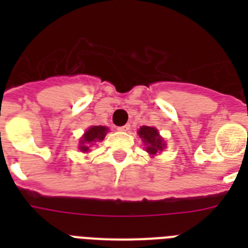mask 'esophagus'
Masks as SVG:
<instances>
[{
	"label": "esophagus",
	"instance_id": "obj_1",
	"mask_svg": "<svg viewBox=\"0 0 248 248\" xmlns=\"http://www.w3.org/2000/svg\"><path fill=\"white\" fill-rule=\"evenodd\" d=\"M118 130H119V131H129V130H130V125H129V124H125V125L119 126V128H118Z\"/></svg>",
	"mask_w": 248,
	"mask_h": 248
}]
</instances>
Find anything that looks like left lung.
<instances>
[{
	"label": "left lung",
	"mask_w": 248,
	"mask_h": 248,
	"mask_svg": "<svg viewBox=\"0 0 248 248\" xmlns=\"http://www.w3.org/2000/svg\"><path fill=\"white\" fill-rule=\"evenodd\" d=\"M138 134L144 143L145 150L153 156L160 154L166 146L165 141H164L163 138L160 137L157 129L153 128V126H141L138 130Z\"/></svg>",
	"instance_id": "obj_1"
}]
</instances>
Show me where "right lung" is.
Listing matches in <instances>:
<instances>
[{
  "label": "right lung",
  "instance_id": "obj_1",
  "mask_svg": "<svg viewBox=\"0 0 248 248\" xmlns=\"http://www.w3.org/2000/svg\"><path fill=\"white\" fill-rule=\"evenodd\" d=\"M109 129L107 126L102 125H93L85 131L83 137L79 140V150L82 153H89L92 145L97 141H102L105 138Z\"/></svg>",
  "mask_w": 248,
  "mask_h": 248
}]
</instances>
